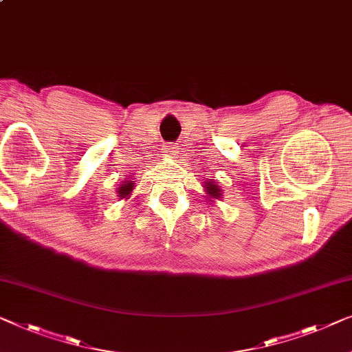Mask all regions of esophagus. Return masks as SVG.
I'll return each mask as SVG.
<instances>
[{"label": "esophagus", "instance_id": "esophagus-1", "mask_svg": "<svg viewBox=\"0 0 352 352\" xmlns=\"http://www.w3.org/2000/svg\"><path fill=\"white\" fill-rule=\"evenodd\" d=\"M164 155L168 159H175L177 155V147L175 144H166L164 146Z\"/></svg>", "mask_w": 352, "mask_h": 352}]
</instances>
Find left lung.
Returning a JSON list of instances; mask_svg holds the SVG:
<instances>
[{
  "mask_svg": "<svg viewBox=\"0 0 352 352\" xmlns=\"http://www.w3.org/2000/svg\"><path fill=\"white\" fill-rule=\"evenodd\" d=\"M203 187H205L206 193H208V195H210L211 198H216V200H219V198H221V195H222L221 187L214 184L212 181H210V182H205V186H203Z\"/></svg>",
  "mask_w": 352,
  "mask_h": 352,
  "instance_id": "1",
  "label": "left lung"
}]
</instances>
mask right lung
<instances>
[{"label": "right lung", "instance_id": "add662e5", "mask_svg": "<svg viewBox=\"0 0 352 352\" xmlns=\"http://www.w3.org/2000/svg\"><path fill=\"white\" fill-rule=\"evenodd\" d=\"M133 187H135V181H125V184H122L119 187L117 193H119L120 198H126V197H130V193H131V190H133Z\"/></svg>", "mask_w": 352, "mask_h": 352}]
</instances>
